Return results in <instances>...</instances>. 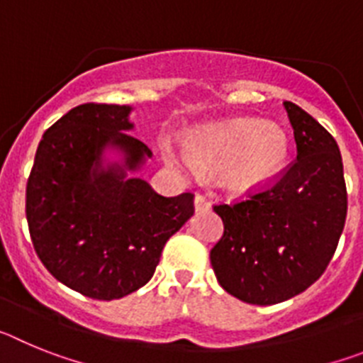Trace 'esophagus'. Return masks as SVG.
Wrapping results in <instances>:
<instances>
[{
	"instance_id": "obj_1",
	"label": "esophagus",
	"mask_w": 363,
	"mask_h": 363,
	"mask_svg": "<svg viewBox=\"0 0 363 363\" xmlns=\"http://www.w3.org/2000/svg\"><path fill=\"white\" fill-rule=\"evenodd\" d=\"M194 209H196V213H203V211H209L211 209V201L207 200L205 196H201V194H196V198H194Z\"/></svg>"
}]
</instances>
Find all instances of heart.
Instances as JSON below:
<instances>
[{
  "label": "heart",
  "mask_w": 363,
  "mask_h": 363,
  "mask_svg": "<svg viewBox=\"0 0 363 363\" xmlns=\"http://www.w3.org/2000/svg\"><path fill=\"white\" fill-rule=\"evenodd\" d=\"M165 160L189 174H221L223 187L247 192L277 174L287 158V138L278 127L240 120L194 136L187 149L165 145Z\"/></svg>",
  "instance_id": "heart-1"
}]
</instances>
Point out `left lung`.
<instances>
[{
  "label": "left lung",
  "instance_id": "left-lung-1",
  "mask_svg": "<svg viewBox=\"0 0 363 363\" xmlns=\"http://www.w3.org/2000/svg\"><path fill=\"white\" fill-rule=\"evenodd\" d=\"M296 160L264 191L214 205L223 236L211 265L229 294L272 306L303 293L323 274L347 216L344 163L335 138L303 108L284 101Z\"/></svg>",
  "mask_w": 363,
  "mask_h": 363
}]
</instances>
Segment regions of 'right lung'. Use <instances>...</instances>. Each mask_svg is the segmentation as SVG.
Instances as JSON below:
<instances>
[{
	"label": "right lung",
	"mask_w": 363,
	"mask_h": 363,
	"mask_svg": "<svg viewBox=\"0 0 363 363\" xmlns=\"http://www.w3.org/2000/svg\"><path fill=\"white\" fill-rule=\"evenodd\" d=\"M129 105L83 104L45 130L27 182L32 245L47 271L94 300H118L152 278L163 245L194 214V194L167 198L138 171L149 147L133 129ZM116 148L121 164L103 165Z\"/></svg>",
	"instance_id": "add662e5"
}]
</instances>
